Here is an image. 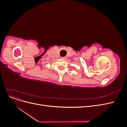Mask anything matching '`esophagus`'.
Segmentation results:
<instances>
[{
    "label": "esophagus",
    "instance_id": "34e87169",
    "mask_svg": "<svg viewBox=\"0 0 127 127\" xmlns=\"http://www.w3.org/2000/svg\"><path fill=\"white\" fill-rule=\"evenodd\" d=\"M61 59H66V57H61Z\"/></svg>",
    "mask_w": 127,
    "mask_h": 127
}]
</instances>
